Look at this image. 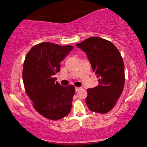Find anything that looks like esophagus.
<instances>
[{"label":"esophagus","mask_w":147,"mask_h":147,"mask_svg":"<svg viewBox=\"0 0 147 147\" xmlns=\"http://www.w3.org/2000/svg\"><path fill=\"white\" fill-rule=\"evenodd\" d=\"M81 89H82V88H78V87H76V92H77V91H80Z\"/></svg>","instance_id":"1"}]
</instances>
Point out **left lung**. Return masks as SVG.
I'll return each instance as SVG.
<instances>
[{
  "label": "left lung",
  "instance_id": "1",
  "mask_svg": "<svg viewBox=\"0 0 147 147\" xmlns=\"http://www.w3.org/2000/svg\"><path fill=\"white\" fill-rule=\"evenodd\" d=\"M76 46L86 53L98 78V86L87 89L88 107L93 112L107 113L116 105L124 88L122 56L113 44L101 38H89Z\"/></svg>",
  "mask_w": 147,
  "mask_h": 147
}]
</instances>
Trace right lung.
<instances>
[{"label":"right lung","mask_w":147,"mask_h":147,"mask_svg":"<svg viewBox=\"0 0 147 147\" xmlns=\"http://www.w3.org/2000/svg\"><path fill=\"white\" fill-rule=\"evenodd\" d=\"M73 48L42 42L34 46L25 58L22 70L25 91L35 110L48 119H61L71 111L75 87L61 86L53 76L59 71L60 62Z\"/></svg>","instance_id":"add662e5"}]
</instances>
